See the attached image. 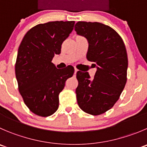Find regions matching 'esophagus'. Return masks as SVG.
Segmentation results:
<instances>
[{
  "label": "esophagus",
  "mask_w": 147,
  "mask_h": 147,
  "mask_svg": "<svg viewBox=\"0 0 147 147\" xmlns=\"http://www.w3.org/2000/svg\"><path fill=\"white\" fill-rule=\"evenodd\" d=\"M77 72H78V69H77L76 68H75V74H76Z\"/></svg>",
  "instance_id": "34e87169"
}]
</instances>
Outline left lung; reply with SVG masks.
<instances>
[{
	"mask_svg": "<svg viewBox=\"0 0 147 147\" xmlns=\"http://www.w3.org/2000/svg\"><path fill=\"white\" fill-rule=\"evenodd\" d=\"M75 30L88 40L86 57L97 68L92 80L88 72H77V100L84 112L98 116L114 105L126 85V47L114 29L101 23L78 21Z\"/></svg>",
	"mask_w": 147,
	"mask_h": 147,
	"instance_id": "8db88e82",
	"label": "left lung"
}]
</instances>
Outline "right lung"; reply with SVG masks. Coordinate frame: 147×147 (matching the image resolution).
<instances>
[{"mask_svg": "<svg viewBox=\"0 0 147 147\" xmlns=\"http://www.w3.org/2000/svg\"><path fill=\"white\" fill-rule=\"evenodd\" d=\"M75 21H51L31 28L21 41L15 72L18 90L31 112L47 117L59 107V94L73 75L71 65L57 69L52 62L61 53L64 41L72 31Z\"/></svg>", "mask_w": 147, "mask_h": 147, "instance_id": "add662e5", "label": "right lung"}]
</instances>
